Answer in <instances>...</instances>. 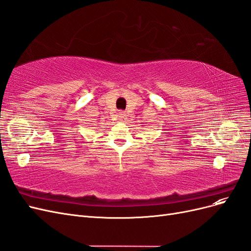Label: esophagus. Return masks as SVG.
I'll return each instance as SVG.
<instances>
[{"label": "esophagus", "mask_w": 251, "mask_h": 251, "mask_svg": "<svg viewBox=\"0 0 251 251\" xmlns=\"http://www.w3.org/2000/svg\"><path fill=\"white\" fill-rule=\"evenodd\" d=\"M117 117H118L119 119H121V120L125 119V117H126V113H125V112H118V113H117Z\"/></svg>", "instance_id": "34e87169"}]
</instances>
